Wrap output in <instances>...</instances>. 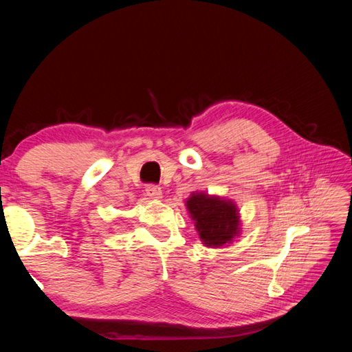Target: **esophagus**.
<instances>
[{
	"label": "esophagus",
	"instance_id": "34e87169",
	"mask_svg": "<svg viewBox=\"0 0 352 352\" xmlns=\"http://www.w3.org/2000/svg\"><path fill=\"white\" fill-rule=\"evenodd\" d=\"M145 192H146V195L153 199L162 198V188H159V186H155V184H149L145 189Z\"/></svg>",
	"mask_w": 352,
	"mask_h": 352
}]
</instances>
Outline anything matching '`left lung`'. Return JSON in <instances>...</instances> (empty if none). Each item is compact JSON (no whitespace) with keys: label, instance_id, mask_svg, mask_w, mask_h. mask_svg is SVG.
<instances>
[{"label":"left lung","instance_id":"left-lung-1","mask_svg":"<svg viewBox=\"0 0 352 352\" xmlns=\"http://www.w3.org/2000/svg\"><path fill=\"white\" fill-rule=\"evenodd\" d=\"M186 206L206 246L218 248L239 236V212L231 201L206 193H193L186 201Z\"/></svg>","mask_w":352,"mask_h":352}]
</instances>
